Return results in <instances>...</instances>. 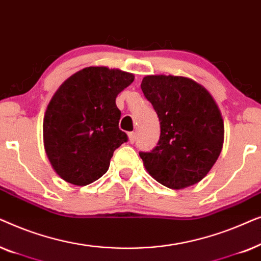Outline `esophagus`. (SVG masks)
<instances>
[{
    "label": "esophagus",
    "mask_w": 261,
    "mask_h": 261,
    "mask_svg": "<svg viewBox=\"0 0 261 261\" xmlns=\"http://www.w3.org/2000/svg\"><path fill=\"white\" fill-rule=\"evenodd\" d=\"M128 140H129L130 144H134L135 140H137V135H135L134 132H132V133L128 134Z\"/></svg>",
    "instance_id": "34e87169"
}]
</instances>
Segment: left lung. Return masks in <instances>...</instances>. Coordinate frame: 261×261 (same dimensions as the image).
<instances>
[{"mask_svg": "<svg viewBox=\"0 0 261 261\" xmlns=\"http://www.w3.org/2000/svg\"><path fill=\"white\" fill-rule=\"evenodd\" d=\"M141 90L160 121V138L140 152L145 169L160 184L184 189L204 178L222 151L224 126L210 92L191 78L151 74Z\"/></svg>", "mask_w": 261, "mask_h": 261, "instance_id": "1", "label": "left lung"}]
</instances>
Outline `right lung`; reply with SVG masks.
Listing matches in <instances>:
<instances>
[{
    "label": "right lung",
    "instance_id": "right-lung-1",
    "mask_svg": "<svg viewBox=\"0 0 261 261\" xmlns=\"http://www.w3.org/2000/svg\"><path fill=\"white\" fill-rule=\"evenodd\" d=\"M134 74L107 66H89L60 85L44 116V146L56 173L84 187L109 169L113 153L128 140L120 130L117 95Z\"/></svg>",
    "mask_w": 261,
    "mask_h": 261
}]
</instances>
